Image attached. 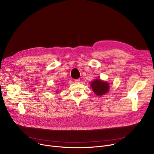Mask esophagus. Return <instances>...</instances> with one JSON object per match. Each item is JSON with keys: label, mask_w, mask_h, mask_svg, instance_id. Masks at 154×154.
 Segmentation results:
<instances>
[{"label": "esophagus", "mask_w": 154, "mask_h": 154, "mask_svg": "<svg viewBox=\"0 0 154 154\" xmlns=\"http://www.w3.org/2000/svg\"><path fill=\"white\" fill-rule=\"evenodd\" d=\"M74 81L75 83H79L80 82V79H75Z\"/></svg>", "instance_id": "esophagus-1"}]
</instances>
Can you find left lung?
I'll use <instances>...</instances> for the list:
<instances>
[{
  "label": "left lung",
  "instance_id": "left-lung-1",
  "mask_svg": "<svg viewBox=\"0 0 154 154\" xmlns=\"http://www.w3.org/2000/svg\"><path fill=\"white\" fill-rule=\"evenodd\" d=\"M91 86L94 93L98 96L106 94L109 89V83L100 79H96L91 83Z\"/></svg>",
  "mask_w": 154,
  "mask_h": 154
}]
</instances>
